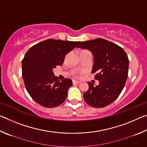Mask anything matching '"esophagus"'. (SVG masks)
I'll return each instance as SVG.
<instances>
[{"instance_id": "obj_1", "label": "esophagus", "mask_w": 147, "mask_h": 147, "mask_svg": "<svg viewBox=\"0 0 147 147\" xmlns=\"http://www.w3.org/2000/svg\"><path fill=\"white\" fill-rule=\"evenodd\" d=\"M73 84H79L80 83V82L76 81V80H73Z\"/></svg>"}]
</instances>
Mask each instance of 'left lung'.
I'll list each match as a JSON object with an SVG mask.
<instances>
[{
    "label": "left lung",
    "instance_id": "8db88e82",
    "mask_svg": "<svg viewBox=\"0 0 147 147\" xmlns=\"http://www.w3.org/2000/svg\"><path fill=\"white\" fill-rule=\"evenodd\" d=\"M77 48L90 51L93 55L92 73L99 81L98 86L88 82L89 89L84 94L88 105L103 108L118 97L128 78L129 60L125 51L117 45L98 38L81 42Z\"/></svg>",
    "mask_w": 147,
    "mask_h": 147
}]
</instances>
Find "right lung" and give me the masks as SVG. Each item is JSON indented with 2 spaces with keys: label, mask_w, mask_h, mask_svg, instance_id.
Masks as SVG:
<instances>
[{
  "label": "right lung",
  "mask_w": 147,
  "mask_h": 147,
  "mask_svg": "<svg viewBox=\"0 0 147 147\" xmlns=\"http://www.w3.org/2000/svg\"><path fill=\"white\" fill-rule=\"evenodd\" d=\"M80 41L49 39L30 48L22 61V76L32 99L45 108H54L65 100L73 81H59L53 69L63 63L66 54Z\"/></svg>",
  "instance_id": "right-lung-1"
}]
</instances>
